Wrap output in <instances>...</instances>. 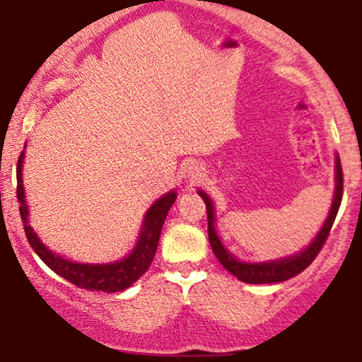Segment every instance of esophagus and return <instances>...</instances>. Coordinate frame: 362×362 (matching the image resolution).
Masks as SVG:
<instances>
[{
  "label": "esophagus",
  "mask_w": 362,
  "mask_h": 362,
  "mask_svg": "<svg viewBox=\"0 0 362 362\" xmlns=\"http://www.w3.org/2000/svg\"><path fill=\"white\" fill-rule=\"evenodd\" d=\"M192 177H194V173H192Z\"/></svg>",
  "instance_id": "obj_1"
}]
</instances>
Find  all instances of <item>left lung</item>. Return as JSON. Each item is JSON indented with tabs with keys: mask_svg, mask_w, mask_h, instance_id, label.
<instances>
[{
	"mask_svg": "<svg viewBox=\"0 0 362 362\" xmlns=\"http://www.w3.org/2000/svg\"><path fill=\"white\" fill-rule=\"evenodd\" d=\"M337 187H335V197L334 204H332L330 214H328L325 224L320 230L317 238L313 240V243L308 248L298 253V255L289 257V259L277 260V262H265V264H245V262H238L231 255L230 252H226V248L221 245V240L218 238L214 230V213H213V202L207 195L199 190V195L204 199L206 202V213H207V235H209V243L213 248L216 259L221 262V265L226 269L228 272L233 274L236 279L248 282V284H271V282H282L288 281L291 277L298 276L305 271L306 267L317 259V255L322 250V247L325 245L328 235H330L332 224L335 221V216L339 213L340 202H342V194H344V173H342V165L337 158Z\"/></svg>",
	"mask_w": 362,
	"mask_h": 362,
	"instance_id": "left-lung-1",
	"label": "left lung"
}]
</instances>
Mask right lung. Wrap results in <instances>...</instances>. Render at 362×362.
<instances>
[{"label": "right lung", "instance_id": "1", "mask_svg": "<svg viewBox=\"0 0 362 362\" xmlns=\"http://www.w3.org/2000/svg\"><path fill=\"white\" fill-rule=\"evenodd\" d=\"M22 161L23 151L18 158V167H16V199H18L20 204V218L23 221V230L25 235H27L28 243H30L34 252L51 271L59 274L61 277H64L66 281L78 286V288L86 291H103V293H117V291L127 289L129 286L134 284L148 271L153 259H155L165 218H167L170 207H172L177 199L175 192H168L149 207L146 218H144V226L143 231H141L138 245L131 252V255H127L126 259L120 262H115V264H76V262L62 259V257L52 253L49 248H45L42 242L37 238L34 230L28 226V209L27 204H25V192L22 184Z\"/></svg>", "mask_w": 362, "mask_h": 362}]
</instances>
